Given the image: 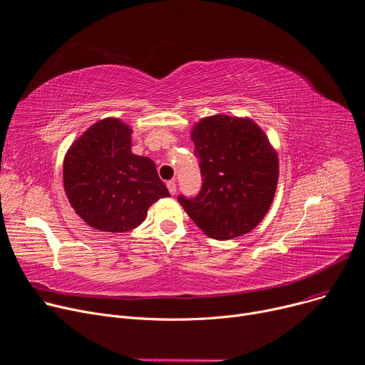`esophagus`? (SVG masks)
I'll use <instances>...</instances> for the list:
<instances>
[{
    "label": "esophagus",
    "instance_id": "34e87169",
    "mask_svg": "<svg viewBox=\"0 0 365 365\" xmlns=\"http://www.w3.org/2000/svg\"><path fill=\"white\" fill-rule=\"evenodd\" d=\"M166 187H168V190H169V193H170V195H175V193H177V182L173 181V180L168 181V182H166Z\"/></svg>",
    "mask_w": 365,
    "mask_h": 365
}]
</instances>
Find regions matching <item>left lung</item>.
<instances>
[{
	"label": "left lung",
	"mask_w": 365,
	"mask_h": 365,
	"mask_svg": "<svg viewBox=\"0 0 365 365\" xmlns=\"http://www.w3.org/2000/svg\"><path fill=\"white\" fill-rule=\"evenodd\" d=\"M202 188L178 196L188 217L214 239L251 232L273 202L279 163L264 132L250 118L211 115L192 132Z\"/></svg>",
	"instance_id": "obj_1"
}]
</instances>
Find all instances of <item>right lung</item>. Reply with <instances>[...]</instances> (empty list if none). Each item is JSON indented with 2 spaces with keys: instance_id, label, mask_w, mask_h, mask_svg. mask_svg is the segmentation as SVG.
Instances as JSON below:
<instances>
[{
  "instance_id": "1",
  "label": "right lung",
  "mask_w": 365,
  "mask_h": 365,
  "mask_svg": "<svg viewBox=\"0 0 365 365\" xmlns=\"http://www.w3.org/2000/svg\"><path fill=\"white\" fill-rule=\"evenodd\" d=\"M130 133L118 118H103L65 155L68 200L96 230L129 232L145 220L150 205L169 196L154 162L132 153Z\"/></svg>"
}]
</instances>
